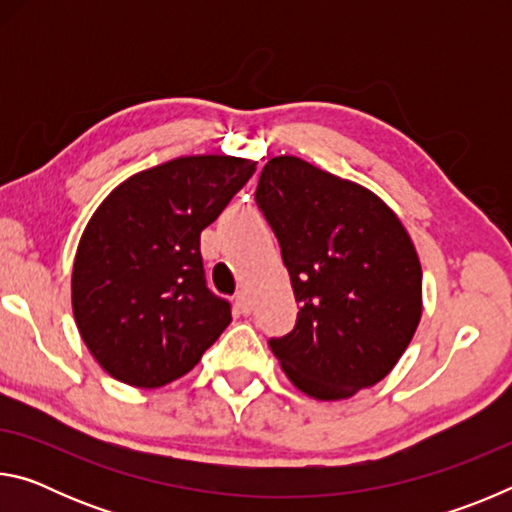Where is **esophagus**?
I'll use <instances>...</instances> for the list:
<instances>
[{"instance_id":"obj_1","label":"esophagus","mask_w":512,"mask_h":512,"mask_svg":"<svg viewBox=\"0 0 512 512\" xmlns=\"http://www.w3.org/2000/svg\"><path fill=\"white\" fill-rule=\"evenodd\" d=\"M235 302H237V307H239L241 314H250V302H248L246 291H239L237 296H235Z\"/></svg>"}]
</instances>
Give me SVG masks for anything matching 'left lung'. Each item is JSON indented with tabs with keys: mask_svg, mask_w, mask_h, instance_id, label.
Returning a JSON list of instances; mask_svg holds the SVG:
<instances>
[{
	"mask_svg": "<svg viewBox=\"0 0 512 512\" xmlns=\"http://www.w3.org/2000/svg\"><path fill=\"white\" fill-rule=\"evenodd\" d=\"M255 203L300 305L291 332L268 339L282 370L316 400L375 386L422 314V268L404 225L366 187L293 155L266 162Z\"/></svg>",
	"mask_w": 512,
	"mask_h": 512,
	"instance_id": "obj_1",
	"label": "left lung"
}]
</instances>
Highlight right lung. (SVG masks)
<instances>
[{
    "instance_id": "obj_1",
    "label": "right lung",
    "mask_w": 512,
    "mask_h": 512,
    "mask_svg": "<svg viewBox=\"0 0 512 512\" xmlns=\"http://www.w3.org/2000/svg\"><path fill=\"white\" fill-rule=\"evenodd\" d=\"M253 173L250 160L187 155L135 173L92 214L74 259L72 307L112 377L169 384L230 325L232 305L207 287L201 232Z\"/></svg>"
}]
</instances>
